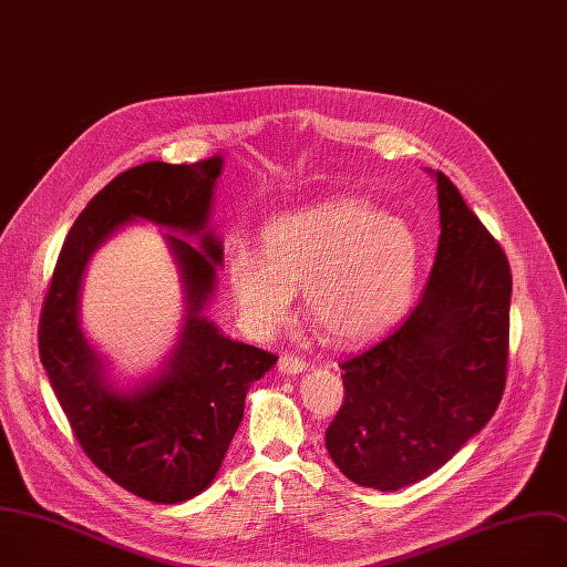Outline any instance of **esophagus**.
Listing matches in <instances>:
<instances>
[{"mask_svg": "<svg viewBox=\"0 0 567 567\" xmlns=\"http://www.w3.org/2000/svg\"><path fill=\"white\" fill-rule=\"evenodd\" d=\"M306 369H308V362L301 360V358L284 355V358L279 360V371H281L284 375H297V373H301V371H306Z\"/></svg>", "mask_w": 567, "mask_h": 567, "instance_id": "34e87169", "label": "esophagus"}]
</instances>
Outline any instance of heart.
Instances as JSON below:
<instances>
[{
	"label": "heart",
	"mask_w": 567,
	"mask_h": 567,
	"mask_svg": "<svg viewBox=\"0 0 567 567\" xmlns=\"http://www.w3.org/2000/svg\"><path fill=\"white\" fill-rule=\"evenodd\" d=\"M420 266L413 230L358 200H330L270 220L264 252L237 248L230 286L246 326L268 337L292 312L295 292L330 344L355 347L409 308Z\"/></svg>",
	"instance_id": "heart-1"
}]
</instances>
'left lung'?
<instances>
[{"mask_svg": "<svg viewBox=\"0 0 567 567\" xmlns=\"http://www.w3.org/2000/svg\"><path fill=\"white\" fill-rule=\"evenodd\" d=\"M440 241L411 315L339 362L344 402L326 449L349 481L395 492L437 472L501 404L512 272L458 187L435 172Z\"/></svg>", "mask_w": 567, "mask_h": 567, "instance_id": "1", "label": "left lung"}]
</instances>
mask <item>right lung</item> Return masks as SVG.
I'll use <instances>...</instances> for the list:
<instances>
[{"mask_svg":"<svg viewBox=\"0 0 567 567\" xmlns=\"http://www.w3.org/2000/svg\"><path fill=\"white\" fill-rule=\"evenodd\" d=\"M223 158L143 163L102 187L75 218L40 315V360L91 463L127 492L161 505L194 498L214 481L241 424L246 393L277 355L225 337L203 315L223 246L207 228ZM150 219L198 236L200 251L166 236L179 264L188 315L166 369L116 390L79 328V286L90 255L123 224Z\"/></svg>","mask_w":567,"mask_h":567,"instance_id":"add662e5","label":"right lung"}]
</instances>
